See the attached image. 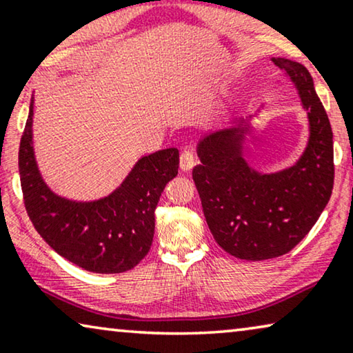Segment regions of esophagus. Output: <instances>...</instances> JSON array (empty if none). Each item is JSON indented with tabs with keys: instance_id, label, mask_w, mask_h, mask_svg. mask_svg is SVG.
Returning a JSON list of instances; mask_svg holds the SVG:
<instances>
[{
	"instance_id": "obj_1",
	"label": "esophagus",
	"mask_w": 353,
	"mask_h": 353,
	"mask_svg": "<svg viewBox=\"0 0 353 353\" xmlns=\"http://www.w3.org/2000/svg\"><path fill=\"white\" fill-rule=\"evenodd\" d=\"M195 166V157L192 152H183L181 155V170L183 172H188Z\"/></svg>"
}]
</instances>
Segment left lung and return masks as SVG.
<instances>
[{
  "mask_svg": "<svg viewBox=\"0 0 353 353\" xmlns=\"http://www.w3.org/2000/svg\"><path fill=\"white\" fill-rule=\"evenodd\" d=\"M272 62L294 84L309 120L299 160L269 174L254 170L245 157L251 117L206 132L196 145L201 165L192 172L217 245L245 261L290 252L319 221L334 183L332 131L314 79L299 62L285 57Z\"/></svg>",
  "mask_w": 353,
  "mask_h": 353,
  "instance_id": "1",
  "label": "left lung"
}]
</instances>
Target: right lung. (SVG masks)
I'll use <instances>...</instances> for the list:
<instances>
[{"label":"right lung","instance_id":"1","mask_svg":"<svg viewBox=\"0 0 353 353\" xmlns=\"http://www.w3.org/2000/svg\"><path fill=\"white\" fill-rule=\"evenodd\" d=\"M179 150L141 157L107 196L78 201L57 195L39 172L33 148V97L19 148V174L30 221L67 261L94 274H121L147 256L155 210L166 183L177 176Z\"/></svg>","mask_w":353,"mask_h":353}]
</instances>
